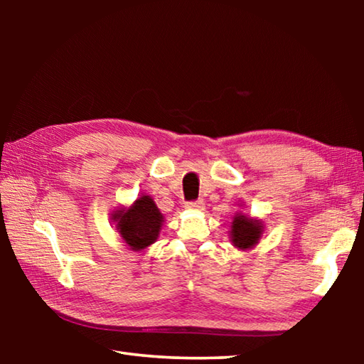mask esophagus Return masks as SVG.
<instances>
[{"label":"esophagus","mask_w":364,"mask_h":364,"mask_svg":"<svg viewBox=\"0 0 364 364\" xmlns=\"http://www.w3.org/2000/svg\"><path fill=\"white\" fill-rule=\"evenodd\" d=\"M186 208H189V210H204L205 205L202 200H196V202H188Z\"/></svg>","instance_id":"obj_1"}]
</instances>
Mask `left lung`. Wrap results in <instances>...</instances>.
Masks as SVG:
<instances>
[{
  "label": "left lung",
  "instance_id": "8db88e82",
  "mask_svg": "<svg viewBox=\"0 0 364 364\" xmlns=\"http://www.w3.org/2000/svg\"><path fill=\"white\" fill-rule=\"evenodd\" d=\"M239 205H244L242 202H239ZM264 231V223L260 218L247 217L244 213H236L231 221V231L230 239L232 245L239 250L247 252L254 249L260 241Z\"/></svg>",
  "mask_w": 364,
  "mask_h": 364
}]
</instances>
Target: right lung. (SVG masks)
I'll return each instance as SVG.
<instances>
[{
    "label": "right lung",
    "instance_id": "add662e5",
    "mask_svg": "<svg viewBox=\"0 0 364 364\" xmlns=\"http://www.w3.org/2000/svg\"><path fill=\"white\" fill-rule=\"evenodd\" d=\"M122 242L133 252H144L157 241L164 225V213L151 196H139L132 205H122L110 213Z\"/></svg>",
    "mask_w": 364,
    "mask_h": 364
}]
</instances>
